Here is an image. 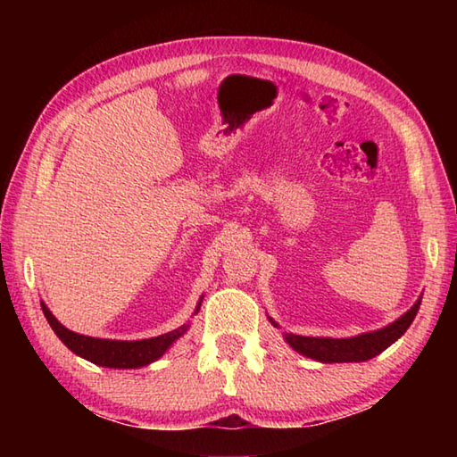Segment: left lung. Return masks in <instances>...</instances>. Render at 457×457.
<instances>
[{
	"mask_svg": "<svg viewBox=\"0 0 457 457\" xmlns=\"http://www.w3.org/2000/svg\"><path fill=\"white\" fill-rule=\"evenodd\" d=\"M420 303L422 296H419L412 308L406 310L393 324L375 329V332H365L353 337H312L283 332V337L295 352L320 363H361L385 352L386 347L393 345L409 329L416 312H419ZM269 322L280 328L270 316Z\"/></svg>",
	"mask_w": 457,
	"mask_h": 457,
	"instance_id": "1",
	"label": "left lung"
}]
</instances>
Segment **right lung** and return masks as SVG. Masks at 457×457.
I'll return each mask as SVG.
<instances>
[{
    "label": "right lung",
    "instance_id": "obj_1",
    "mask_svg": "<svg viewBox=\"0 0 457 457\" xmlns=\"http://www.w3.org/2000/svg\"><path fill=\"white\" fill-rule=\"evenodd\" d=\"M202 298L204 295L200 296L194 314H198V310L202 306ZM41 306H43L46 322L53 328V332L68 349H71L72 353L86 359V361H92L96 365L110 367V369H137V367H145L153 361H157V359H161L164 352H167V349L177 342L179 337L187 334L190 328V322H187L180 328L172 329V332H167L157 337L133 339V342H128V339H104V337H92V336H82V334L72 332V329H68L58 322L43 300H41Z\"/></svg>",
    "mask_w": 457,
    "mask_h": 457
}]
</instances>
